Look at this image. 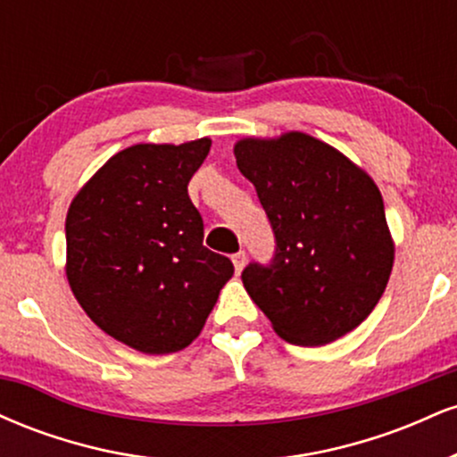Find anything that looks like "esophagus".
I'll return each mask as SVG.
<instances>
[{
    "label": "esophagus",
    "instance_id": "obj_1",
    "mask_svg": "<svg viewBox=\"0 0 457 457\" xmlns=\"http://www.w3.org/2000/svg\"><path fill=\"white\" fill-rule=\"evenodd\" d=\"M232 262H234V269H236V272H243V269H245V264H246V255H245V251H238V253H234L232 255Z\"/></svg>",
    "mask_w": 457,
    "mask_h": 457
}]
</instances>
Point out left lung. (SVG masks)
Instances as JSON below:
<instances>
[{"mask_svg": "<svg viewBox=\"0 0 457 457\" xmlns=\"http://www.w3.org/2000/svg\"><path fill=\"white\" fill-rule=\"evenodd\" d=\"M234 156L258 191L277 243L270 266L253 262L243 270L251 301L290 344L344 337L380 301L395 258L376 182L301 130L245 137Z\"/></svg>", "mask_w": 457, "mask_h": 457, "instance_id": "1", "label": "left lung"}]
</instances>
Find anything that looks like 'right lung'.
Masks as SVG:
<instances>
[{"instance_id":"1","label":"right lung","mask_w":457,"mask_h":457,"mask_svg":"<svg viewBox=\"0 0 457 457\" xmlns=\"http://www.w3.org/2000/svg\"><path fill=\"white\" fill-rule=\"evenodd\" d=\"M211 144L129 145L68 208L72 295L98 328L139 353L187 348L234 275L232 262L204 246L202 214L187 191Z\"/></svg>"}]
</instances>
